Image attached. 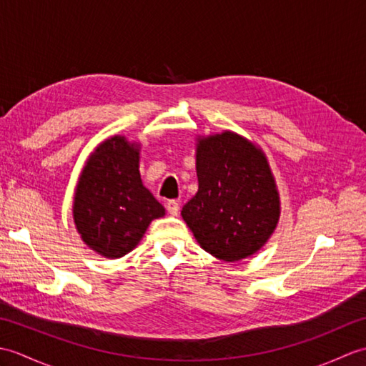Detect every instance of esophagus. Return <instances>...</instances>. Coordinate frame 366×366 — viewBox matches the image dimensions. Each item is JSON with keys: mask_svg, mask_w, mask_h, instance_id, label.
<instances>
[{"mask_svg": "<svg viewBox=\"0 0 366 366\" xmlns=\"http://www.w3.org/2000/svg\"><path fill=\"white\" fill-rule=\"evenodd\" d=\"M167 211L171 214V215H177L179 214V203L176 199H169L167 203Z\"/></svg>", "mask_w": 366, "mask_h": 366, "instance_id": "esophagus-1", "label": "esophagus"}]
</instances>
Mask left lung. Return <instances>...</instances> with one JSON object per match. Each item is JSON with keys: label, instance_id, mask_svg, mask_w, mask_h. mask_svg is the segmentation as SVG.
Listing matches in <instances>:
<instances>
[{"label": "left lung", "instance_id": "1", "mask_svg": "<svg viewBox=\"0 0 366 366\" xmlns=\"http://www.w3.org/2000/svg\"><path fill=\"white\" fill-rule=\"evenodd\" d=\"M198 192L181 215L215 258L240 261L261 250L280 219V197L266 155L234 132L199 137Z\"/></svg>", "mask_w": 366, "mask_h": 366}]
</instances>
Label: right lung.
<instances>
[{
  "instance_id": "1",
  "label": "right lung",
  "mask_w": 366,
  "mask_h": 366,
  "mask_svg": "<svg viewBox=\"0 0 366 366\" xmlns=\"http://www.w3.org/2000/svg\"><path fill=\"white\" fill-rule=\"evenodd\" d=\"M139 144L114 135L84 165L74 197V222L83 242L105 258L134 250L165 209L139 176Z\"/></svg>"
}]
</instances>
